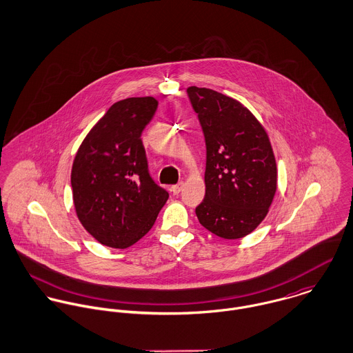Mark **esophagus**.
<instances>
[{"instance_id": "esophagus-1", "label": "esophagus", "mask_w": 353, "mask_h": 353, "mask_svg": "<svg viewBox=\"0 0 353 353\" xmlns=\"http://www.w3.org/2000/svg\"><path fill=\"white\" fill-rule=\"evenodd\" d=\"M183 189V182H179L178 185H174V186H171V192H172V194H179L181 193V190Z\"/></svg>"}]
</instances>
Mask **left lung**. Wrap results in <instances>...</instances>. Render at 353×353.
Returning <instances> with one entry per match:
<instances>
[{"label":"left lung","mask_w":353,"mask_h":353,"mask_svg":"<svg viewBox=\"0 0 353 353\" xmlns=\"http://www.w3.org/2000/svg\"><path fill=\"white\" fill-rule=\"evenodd\" d=\"M206 144L200 224L223 239H239L266 217L277 190V165L262 123L241 101L189 87Z\"/></svg>","instance_id":"1"}]
</instances>
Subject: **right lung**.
I'll return each instance as SVG.
<instances>
[{
    "mask_svg": "<svg viewBox=\"0 0 353 353\" xmlns=\"http://www.w3.org/2000/svg\"><path fill=\"white\" fill-rule=\"evenodd\" d=\"M157 101L114 103L83 140L72 165V194L83 227L104 246L128 249L156 221L168 200L148 172L141 133Z\"/></svg>",
    "mask_w": 353,
    "mask_h": 353,
    "instance_id": "right-lung-1",
    "label": "right lung"
}]
</instances>
